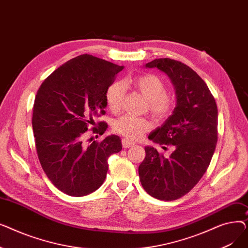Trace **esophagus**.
Segmentation results:
<instances>
[{
  "instance_id": "esophagus-1",
  "label": "esophagus",
  "mask_w": 248,
  "mask_h": 248,
  "mask_svg": "<svg viewBox=\"0 0 248 248\" xmlns=\"http://www.w3.org/2000/svg\"><path fill=\"white\" fill-rule=\"evenodd\" d=\"M122 144H123V147H124V149H127V148L133 147V146L135 145V142H133V141H131V140H128L127 139H123Z\"/></svg>"
}]
</instances>
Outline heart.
I'll return each instance as SVG.
<instances>
[{"label":"heart","instance_id":"b5f03b06","mask_svg":"<svg viewBox=\"0 0 248 248\" xmlns=\"http://www.w3.org/2000/svg\"><path fill=\"white\" fill-rule=\"evenodd\" d=\"M148 100L150 112L157 120H164L170 114L174 108L173 97L166 93V84L161 78L155 74H142L131 78L127 81ZM124 96V83L116 81L111 83L106 93V100L108 109L117 112L123 104ZM152 127L146 117L123 115L115 120L112 128L114 133L129 140H138Z\"/></svg>","mask_w":248,"mask_h":248}]
</instances>
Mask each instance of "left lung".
<instances>
[{"label":"left lung","mask_w":248,"mask_h":248,"mask_svg":"<svg viewBox=\"0 0 248 248\" xmlns=\"http://www.w3.org/2000/svg\"><path fill=\"white\" fill-rule=\"evenodd\" d=\"M146 67L166 73L175 87L177 104L172 115L149 136L155 144L174 146V151L166 158L146 147L139 176L152 197L173 201L190 192L209 167L217 144V106L207 84L186 64L160 58Z\"/></svg>","instance_id":"8db88e82"}]
</instances>
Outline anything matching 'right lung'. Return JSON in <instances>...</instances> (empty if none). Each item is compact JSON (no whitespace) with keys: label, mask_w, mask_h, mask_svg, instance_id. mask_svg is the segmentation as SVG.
I'll list each match as a JSON object with an SVG mask.
<instances>
[{"label":"right lung","mask_w":248,"mask_h":248,"mask_svg":"<svg viewBox=\"0 0 248 248\" xmlns=\"http://www.w3.org/2000/svg\"><path fill=\"white\" fill-rule=\"evenodd\" d=\"M124 66L83 54L61 65L38 89L32 126L39 161L57 189L73 197L97 190L106 180L108 159L122 151L115 135L84 141L88 125L104 113L106 93ZM99 123L93 133L103 135Z\"/></svg>","instance_id":"right-lung-1"}]
</instances>
